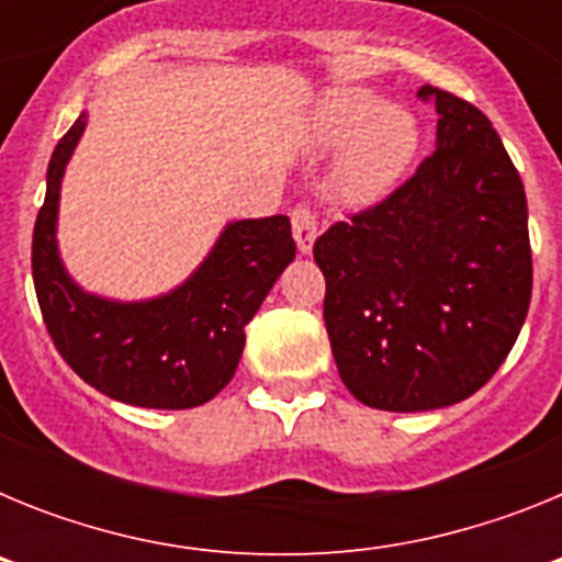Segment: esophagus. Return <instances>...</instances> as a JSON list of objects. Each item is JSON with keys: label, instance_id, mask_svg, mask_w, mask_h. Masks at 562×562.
Returning a JSON list of instances; mask_svg holds the SVG:
<instances>
[{"label": "esophagus", "instance_id": "1", "mask_svg": "<svg viewBox=\"0 0 562 562\" xmlns=\"http://www.w3.org/2000/svg\"><path fill=\"white\" fill-rule=\"evenodd\" d=\"M292 236L297 241V250L310 256L312 247H315V238H317V222L312 216L310 207H295L292 211Z\"/></svg>", "mask_w": 562, "mask_h": 562}]
</instances>
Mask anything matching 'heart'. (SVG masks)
<instances>
[{
    "label": "heart",
    "mask_w": 562,
    "mask_h": 562,
    "mask_svg": "<svg viewBox=\"0 0 562 562\" xmlns=\"http://www.w3.org/2000/svg\"><path fill=\"white\" fill-rule=\"evenodd\" d=\"M304 146L312 154L342 146L326 177V193L342 207H369L385 200L411 168L419 126L405 109L385 106L380 92L349 83L326 89L312 103Z\"/></svg>",
    "instance_id": "1"
}]
</instances>
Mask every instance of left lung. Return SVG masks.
<instances>
[{
	"mask_svg": "<svg viewBox=\"0 0 562 562\" xmlns=\"http://www.w3.org/2000/svg\"><path fill=\"white\" fill-rule=\"evenodd\" d=\"M436 151L389 200L315 241L342 385L396 414L473 396L513 351L532 297L520 173L486 114L422 87Z\"/></svg>",
	"mask_w": 562,
	"mask_h": 562,
	"instance_id": "obj_1",
	"label": "left lung"
}]
</instances>
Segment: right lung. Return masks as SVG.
Wrapping results in <instances>:
<instances>
[{
	"instance_id": "obj_1",
	"label": "right lung",
	"mask_w": 562,
	"mask_h": 562,
	"mask_svg": "<svg viewBox=\"0 0 562 562\" xmlns=\"http://www.w3.org/2000/svg\"><path fill=\"white\" fill-rule=\"evenodd\" d=\"M83 128L87 112L49 157L33 227V284L49 337L69 369L109 400L157 411L205 405L233 380L245 326L295 258L290 220L227 222L200 267L162 295L121 301L83 290L58 250L61 182Z\"/></svg>"
}]
</instances>
